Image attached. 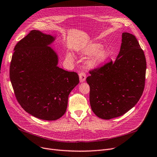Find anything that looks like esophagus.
I'll return each instance as SVG.
<instances>
[{
	"mask_svg": "<svg viewBox=\"0 0 157 157\" xmlns=\"http://www.w3.org/2000/svg\"><path fill=\"white\" fill-rule=\"evenodd\" d=\"M79 78H80V82H84V81L86 80V73L81 71L80 73H79Z\"/></svg>",
	"mask_w": 157,
	"mask_h": 157,
	"instance_id": "obj_1",
	"label": "esophagus"
}]
</instances>
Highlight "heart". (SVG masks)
Segmentation results:
<instances>
[{
	"label": "heart",
	"instance_id": "1",
	"mask_svg": "<svg viewBox=\"0 0 157 157\" xmlns=\"http://www.w3.org/2000/svg\"><path fill=\"white\" fill-rule=\"evenodd\" d=\"M102 45L99 43L93 42L86 45L82 49V53L86 55H91L88 60L89 66L95 67L103 64L109 57V52L106 49H102ZM67 57L69 59H73V56L68 53Z\"/></svg>",
	"mask_w": 157,
	"mask_h": 157
}]
</instances>
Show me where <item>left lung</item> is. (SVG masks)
I'll return each mask as SVG.
<instances>
[{
    "label": "left lung",
    "mask_w": 157,
    "mask_h": 157,
    "mask_svg": "<svg viewBox=\"0 0 157 157\" xmlns=\"http://www.w3.org/2000/svg\"><path fill=\"white\" fill-rule=\"evenodd\" d=\"M146 71L145 55L135 36L123 33L116 60L90 71L86 78L94 113L109 120L133 108L143 93Z\"/></svg>",
    "instance_id": "8db88e82"
}]
</instances>
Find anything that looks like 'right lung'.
I'll use <instances>...</instances> for the list:
<instances>
[{
  "mask_svg": "<svg viewBox=\"0 0 157 157\" xmlns=\"http://www.w3.org/2000/svg\"><path fill=\"white\" fill-rule=\"evenodd\" d=\"M54 40L52 35L31 31L16 44L10 68L18 102L30 115L45 121L64 115L69 95L79 83L77 73L57 66L58 56L49 46Z\"/></svg>",
  "mask_w": 157,
  "mask_h": 157,
  "instance_id": "obj_1",
  "label": "right lung"
}]
</instances>
